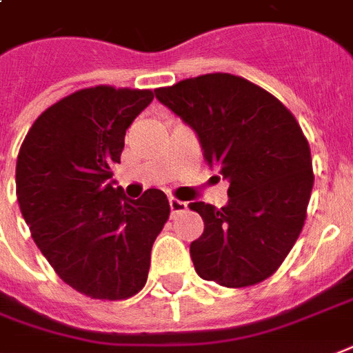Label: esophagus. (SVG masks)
<instances>
[{"instance_id": "34e87169", "label": "esophagus", "mask_w": 353, "mask_h": 353, "mask_svg": "<svg viewBox=\"0 0 353 353\" xmlns=\"http://www.w3.org/2000/svg\"><path fill=\"white\" fill-rule=\"evenodd\" d=\"M170 209H172V214H176V212H181L187 209V203L181 200H177V198H170Z\"/></svg>"}]
</instances>
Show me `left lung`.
<instances>
[{
  "instance_id": "obj_1",
  "label": "left lung",
  "mask_w": 353,
  "mask_h": 353,
  "mask_svg": "<svg viewBox=\"0 0 353 353\" xmlns=\"http://www.w3.org/2000/svg\"><path fill=\"white\" fill-rule=\"evenodd\" d=\"M155 96L194 129L207 165L230 181L222 209L188 205L205 224L190 244L196 272L228 289L265 281L307 216L314 176L300 123L276 96L239 75H198Z\"/></svg>"
}]
</instances>
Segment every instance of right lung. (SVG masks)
Masks as SVG:
<instances>
[{"label": "right lung", "mask_w": 353, "mask_h": 353, "mask_svg": "<svg viewBox=\"0 0 353 353\" xmlns=\"http://www.w3.org/2000/svg\"><path fill=\"white\" fill-rule=\"evenodd\" d=\"M152 90L81 88L40 114L21 142L16 196L51 268L92 300H128L146 285L152 246L170 216L163 190L129 200L112 187L125 129Z\"/></svg>", "instance_id": "obj_1"}]
</instances>
